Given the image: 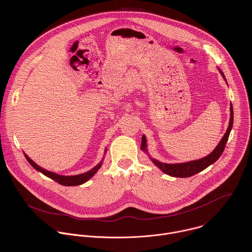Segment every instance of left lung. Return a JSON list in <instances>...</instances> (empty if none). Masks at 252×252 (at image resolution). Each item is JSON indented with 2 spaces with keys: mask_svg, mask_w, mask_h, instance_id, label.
<instances>
[{
  "mask_svg": "<svg viewBox=\"0 0 252 252\" xmlns=\"http://www.w3.org/2000/svg\"><path fill=\"white\" fill-rule=\"evenodd\" d=\"M221 73H222L223 77L225 78L223 72H221ZM230 110H231V117H230L229 127H228L225 135L221 139L220 143L216 146V149L207 157L199 159V160H195V161L181 163V164H166V163H161L152 158H150V159L162 172H164L165 174H167L169 176L176 177V178H189V177H192V176L200 173L201 171L205 170L210 165L215 163L216 160L221 156V154L226 146V143L228 141L231 129L233 127V121H234V112H233L232 105H231ZM141 147L144 151H146V140H145L144 136H143V138H142V146Z\"/></svg>",
  "mask_w": 252,
  "mask_h": 252,
  "instance_id": "left-lung-1",
  "label": "left lung"
}]
</instances>
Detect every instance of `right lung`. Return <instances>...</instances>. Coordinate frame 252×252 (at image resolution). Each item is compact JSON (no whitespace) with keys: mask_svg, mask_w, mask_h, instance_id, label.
<instances>
[{"mask_svg":"<svg viewBox=\"0 0 252 252\" xmlns=\"http://www.w3.org/2000/svg\"><path fill=\"white\" fill-rule=\"evenodd\" d=\"M25 157H26L27 161L31 164V166L34 167L36 171L42 173L44 176L50 178L51 180H55L56 182H58L61 185H65V186H74V185H79V184H82V183L86 182L87 180L91 179L96 174V172L102 166V161H101L96 167H94L92 170L88 171L87 173H84V174H81V175H77V176H72H72L71 177H66V176H60V175L48 172V171L40 168L39 166H37L36 163L33 160H31L26 154H25Z\"/></svg>","mask_w":252,"mask_h":252,"instance_id":"add662e5","label":"right lung"}]
</instances>
